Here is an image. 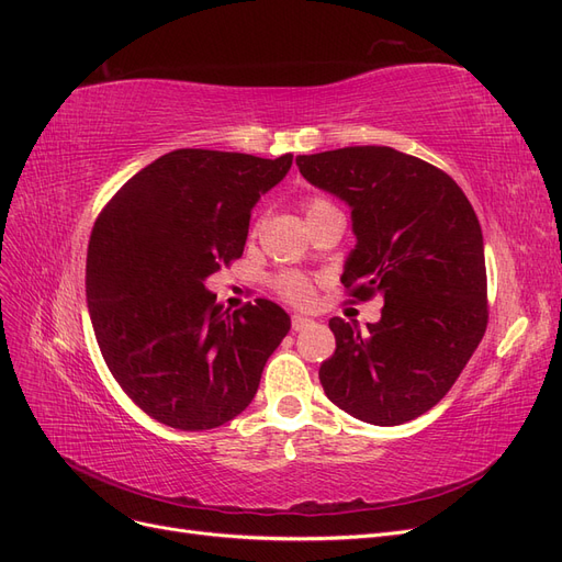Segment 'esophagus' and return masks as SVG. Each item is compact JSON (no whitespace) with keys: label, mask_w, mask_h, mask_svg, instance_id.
I'll return each mask as SVG.
<instances>
[{"label":"esophagus","mask_w":562,"mask_h":562,"mask_svg":"<svg viewBox=\"0 0 562 562\" xmlns=\"http://www.w3.org/2000/svg\"><path fill=\"white\" fill-rule=\"evenodd\" d=\"M315 325V319L313 317H306V315H292V329L294 331H301V329H308V327H313Z\"/></svg>","instance_id":"esophagus-1"}]
</instances>
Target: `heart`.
<instances>
[{
    "instance_id": "1",
    "label": "heart",
    "mask_w": 562,
    "mask_h": 562,
    "mask_svg": "<svg viewBox=\"0 0 562 562\" xmlns=\"http://www.w3.org/2000/svg\"><path fill=\"white\" fill-rule=\"evenodd\" d=\"M325 206H331V204L327 200H323V198H315V200H311L306 204V214H313L317 210H325ZM278 286H280V292L286 299H292L294 303H308L313 299V284H311V280H306L303 276H296V272H290V276H282Z\"/></svg>"
}]
</instances>
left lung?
Segmentation results:
<instances>
[{
    "mask_svg": "<svg viewBox=\"0 0 562 562\" xmlns=\"http://www.w3.org/2000/svg\"><path fill=\"white\" fill-rule=\"evenodd\" d=\"M296 165L350 210L346 290L360 301L383 296L379 323L329 319L336 350L319 367L323 389L360 422H412L452 389L487 327L473 206L445 171L386 146L299 155Z\"/></svg>",
    "mask_w": 562,
    "mask_h": 562,
    "instance_id": "1",
    "label": "left lung"
}]
</instances>
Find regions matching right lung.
<instances>
[{"label": "right lung", "instance_id": "obj_1", "mask_svg": "<svg viewBox=\"0 0 562 562\" xmlns=\"http://www.w3.org/2000/svg\"><path fill=\"white\" fill-rule=\"evenodd\" d=\"M292 159L173 150L132 176L95 221V341L122 391L159 424L206 430L235 419L290 331V315L268 299L223 311L206 278L243 256L251 210Z\"/></svg>", "mask_w": 562, "mask_h": 562}]
</instances>
